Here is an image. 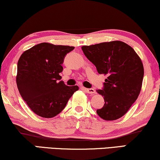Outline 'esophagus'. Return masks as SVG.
Here are the masks:
<instances>
[{
    "label": "esophagus",
    "instance_id": "34e87169",
    "mask_svg": "<svg viewBox=\"0 0 160 160\" xmlns=\"http://www.w3.org/2000/svg\"><path fill=\"white\" fill-rule=\"evenodd\" d=\"M85 90H86V92L88 93V94H94L96 93V92H95V90L94 89V88H85Z\"/></svg>",
    "mask_w": 160,
    "mask_h": 160
}]
</instances>
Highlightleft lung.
<instances>
[{
	"instance_id": "8db88e82",
	"label": "left lung",
	"mask_w": 160,
	"mask_h": 160,
	"mask_svg": "<svg viewBox=\"0 0 160 160\" xmlns=\"http://www.w3.org/2000/svg\"><path fill=\"white\" fill-rule=\"evenodd\" d=\"M81 48L98 73L108 76L103 89L97 90L105 101L103 107L97 110L99 117L112 121L124 116L142 88L144 68L140 58L134 48L120 40Z\"/></svg>"
}]
</instances>
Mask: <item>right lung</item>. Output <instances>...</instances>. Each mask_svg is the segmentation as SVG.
Here are the masks:
<instances>
[{
    "label": "right lung",
    "instance_id": "1",
    "mask_svg": "<svg viewBox=\"0 0 160 160\" xmlns=\"http://www.w3.org/2000/svg\"><path fill=\"white\" fill-rule=\"evenodd\" d=\"M74 46L41 43L21 54L18 62L17 86L22 98L38 116L52 118L63 110L78 86L60 80L66 54Z\"/></svg>",
    "mask_w": 160,
    "mask_h": 160
}]
</instances>
